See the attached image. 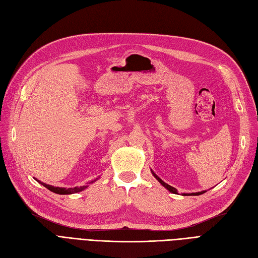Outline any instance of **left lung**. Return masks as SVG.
Listing matches in <instances>:
<instances>
[{"label": "left lung", "instance_id": "1", "mask_svg": "<svg viewBox=\"0 0 258 258\" xmlns=\"http://www.w3.org/2000/svg\"><path fill=\"white\" fill-rule=\"evenodd\" d=\"M152 173H153V175L157 178V181L163 186V187H166V188L170 191V192H173V194H177V191H176V189L174 188V187H172V186H170V185H168L167 183H165L162 181V179L160 178V177H158L157 175H156L153 171H152ZM206 192V190H202V191H198V192H191V194H183V196H187V195H188V196H199V195H202V194H205Z\"/></svg>", "mask_w": 258, "mask_h": 258}]
</instances>
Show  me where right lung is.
<instances>
[{
  "mask_svg": "<svg viewBox=\"0 0 258 258\" xmlns=\"http://www.w3.org/2000/svg\"><path fill=\"white\" fill-rule=\"evenodd\" d=\"M98 178L93 179V181H91L90 183H93L96 182ZM37 181V179H36ZM38 183H41L44 187H46V188L49 189L50 191L52 192H56V194H59V195H70V194H76V192H80L84 189L87 188L88 186H80V187H74V188H63V187H54V186H51V185H48V184H45V183H42L41 181H37Z\"/></svg>",
  "mask_w": 258,
  "mask_h": 258,
  "instance_id": "obj_1",
  "label": "right lung"
}]
</instances>
